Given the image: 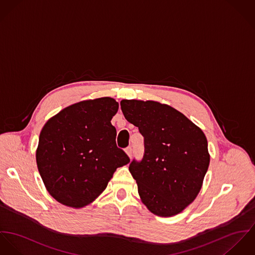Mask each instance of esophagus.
Masks as SVG:
<instances>
[{
	"mask_svg": "<svg viewBox=\"0 0 255 255\" xmlns=\"http://www.w3.org/2000/svg\"><path fill=\"white\" fill-rule=\"evenodd\" d=\"M125 151H126V153L128 154V156L131 158V157H132V151H133V149H132V146H131V145L127 146V147L125 148Z\"/></svg>",
	"mask_w": 255,
	"mask_h": 255,
	"instance_id": "1",
	"label": "esophagus"
}]
</instances>
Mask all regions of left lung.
Listing matches in <instances>:
<instances>
[{"label":"left lung","instance_id":"obj_1","mask_svg":"<svg viewBox=\"0 0 255 255\" xmlns=\"http://www.w3.org/2000/svg\"><path fill=\"white\" fill-rule=\"evenodd\" d=\"M120 106L143 137L142 158L129 165L142 203L161 217L180 213L197 198L208 169L205 135L169 106L137 100H123Z\"/></svg>","mask_w":255,"mask_h":255}]
</instances>
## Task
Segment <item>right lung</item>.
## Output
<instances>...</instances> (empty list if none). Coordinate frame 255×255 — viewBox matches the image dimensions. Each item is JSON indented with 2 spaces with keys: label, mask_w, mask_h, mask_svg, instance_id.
<instances>
[{
  "label": "right lung",
  "mask_w": 255,
  "mask_h": 255,
  "mask_svg": "<svg viewBox=\"0 0 255 255\" xmlns=\"http://www.w3.org/2000/svg\"><path fill=\"white\" fill-rule=\"evenodd\" d=\"M118 103L112 98L65 108L43 127L36 151L41 178L58 202L79 208L107 188L116 168L130 162L116 145L112 118Z\"/></svg>",
  "instance_id": "1"
}]
</instances>
